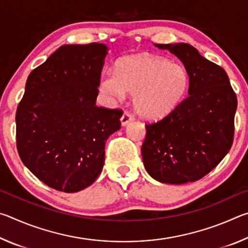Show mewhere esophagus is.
Returning <instances> with one entry per match:
<instances>
[{"mask_svg":"<svg viewBox=\"0 0 248 248\" xmlns=\"http://www.w3.org/2000/svg\"><path fill=\"white\" fill-rule=\"evenodd\" d=\"M132 120H133V116L130 114L129 111H124V114H123V116H121V118H120L121 124H123V125H125V124H129L130 121H132Z\"/></svg>","mask_w":248,"mask_h":248,"instance_id":"obj_1","label":"esophagus"}]
</instances>
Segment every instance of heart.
I'll return each mask as SVG.
<instances>
[{"label": "heart", "mask_w": 248, "mask_h": 248, "mask_svg": "<svg viewBox=\"0 0 248 248\" xmlns=\"http://www.w3.org/2000/svg\"><path fill=\"white\" fill-rule=\"evenodd\" d=\"M189 85L186 69L167 59L139 54L116 62L115 73L107 72L100 87L105 94L123 99L133 94V107L141 117L161 119L177 106Z\"/></svg>", "instance_id": "b5f03b06"}]
</instances>
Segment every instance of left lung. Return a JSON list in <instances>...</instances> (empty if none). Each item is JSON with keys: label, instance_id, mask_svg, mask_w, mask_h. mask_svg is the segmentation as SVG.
<instances>
[{"label": "left lung", "instance_id": "1", "mask_svg": "<svg viewBox=\"0 0 248 248\" xmlns=\"http://www.w3.org/2000/svg\"><path fill=\"white\" fill-rule=\"evenodd\" d=\"M155 46L183 62L189 77V95L164 118L145 124L143 164L161 183L196 182L215 169L232 146L236 94L225 71L192 46Z\"/></svg>", "mask_w": 248, "mask_h": 248}]
</instances>
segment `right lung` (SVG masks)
Wrapping results in <instances>:
<instances>
[{
  "label": "right lung",
  "instance_id": "obj_1",
  "mask_svg": "<svg viewBox=\"0 0 248 248\" xmlns=\"http://www.w3.org/2000/svg\"><path fill=\"white\" fill-rule=\"evenodd\" d=\"M107 47L64 45L29 74L16 110V145L25 166L53 189L77 192L102 173L105 144L121 109L96 106Z\"/></svg>",
  "mask_w": 248,
  "mask_h": 248
}]
</instances>
